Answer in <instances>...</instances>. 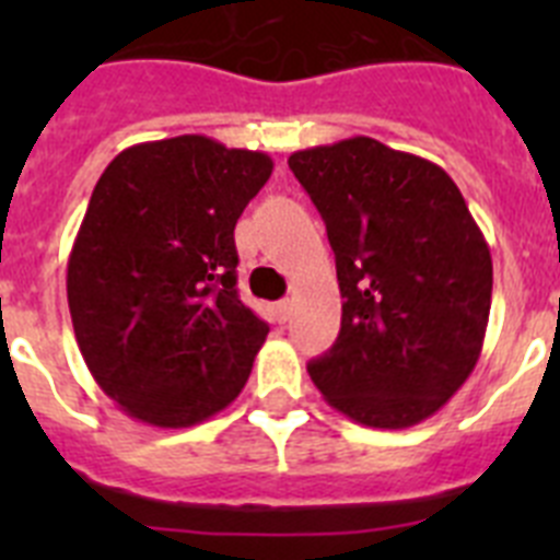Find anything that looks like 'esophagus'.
Here are the masks:
<instances>
[{
  "label": "esophagus",
  "instance_id": "esophagus-1",
  "mask_svg": "<svg viewBox=\"0 0 560 560\" xmlns=\"http://www.w3.org/2000/svg\"><path fill=\"white\" fill-rule=\"evenodd\" d=\"M275 311H277V319H280V323H285L291 314V300H280V303L275 305Z\"/></svg>",
  "mask_w": 560,
  "mask_h": 560
}]
</instances>
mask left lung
I'll use <instances>...</instances> for the list:
<instances>
[{"label": "left lung", "mask_w": 560, "mask_h": 560, "mask_svg": "<svg viewBox=\"0 0 560 560\" xmlns=\"http://www.w3.org/2000/svg\"><path fill=\"white\" fill-rule=\"evenodd\" d=\"M289 167L323 215L345 300L311 381L355 423L415 427L477 368L491 249L452 176L415 153L350 137L291 153Z\"/></svg>", "instance_id": "obj_1"}]
</instances>
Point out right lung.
I'll return each instance as SVG.
<instances>
[{
    "mask_svg": "<svg viewBox=\"0 0 560 560\" xmlns=\"http://www.w3.org/2000/svg\"><path fill=\"white\" fill-rule=\"evenodd\" d=\"M271 167L185 133L126 148L97 179L67 300L89 373L131 418L185 429L244 389L269 325L237 296L235 224Z\"/></svg>",
    "mask_w": 560,
    "mask_h": 560,
    "instance_id": "add662e5",
    "label": "right lung"
}]
</instances>
